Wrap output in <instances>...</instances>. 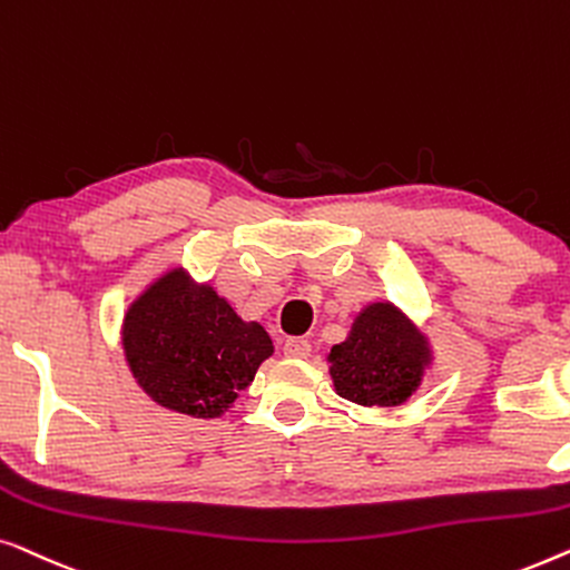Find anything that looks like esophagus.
<instances>
[{
  "instance_id": "34e87169",
  "label": "esophagus",
  "mask_w": 570,
  "mask_h": 570,
  "mask_svg": "<svg viewBox=\"0 0 570 570\" xmlns=\"http://www.w3.org/2000/svg\"><path fill=\"white\" fill-rule=\"evenodd\" d=\"M309 351H312L309 341H304V338H288V341L284 343V354H286L288 358H307Z\"/></svg>"
}]
</instances>
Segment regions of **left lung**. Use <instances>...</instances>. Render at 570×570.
Segmentation results:
<instances>
[{
    "label": "left lung",
    "instance_id": "left-lung-1",
    "mask_svg": "<svg viewBox=\"0 0 570 570\" xmlns=\"http://www.w3.org/2000/svg\"><path fill=\"white\" fill-rule=\"evenodd\" d=\"M335 392L358 405H400L419 390L431 364L429 341L390 302L358 312L348 338L331 348Z\"/></svg>",
    "mask_w": 570,
    "mask_h": 570
}]
</instances>
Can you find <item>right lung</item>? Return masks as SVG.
I'll list each match as a JSON object with an SVG mask.
<instances>
[{"label": "right lung", "instance_id": "add662e5", "mask_svg": "<svg viewBox=\"0 0 570 570\" xmlns=\"http://www.w3.org/2000/svg\"><path fill=\"white\" fill-rule=\"evenodd\" d=\"M124 351L136 382L170 411L216 419L253 382L274 343L212 286L180 268L157 278L124 317Z\"/></svg>", "mask_w": 570, "mask_h": 570}]
</instances>
